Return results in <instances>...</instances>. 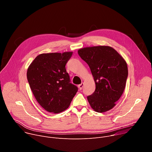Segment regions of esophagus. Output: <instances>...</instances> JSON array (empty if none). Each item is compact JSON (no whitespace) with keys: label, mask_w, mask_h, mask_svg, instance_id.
Instances as JSON below:
<instances>
[{"label":"esophagus","mask_w":152,"mask_h":152,"mask_svg":"<svg viewBox=\"0 0 152 152\" xmlns=\"http://www.w3.org/2000/svg\"><path fill=\"white\" fill-rule=\"evenodd\" d=\"M83 85H84V83H83V82H82V83H81L80 85H78V87H79V90H82V89Z\"/></svg>","instance_id":"esophagus-1"}]
</instances>
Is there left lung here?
I'll return each mask as SVG.
<instances>
[{
	"label": "left lung",
	"instance_id": "1",
	"mask_svg": "<svg viewBox=\"0 0 152 152\" xmlns=\"http://www.w3.org/2000/svg\"><path fill=\"white\" fill-rule=\"evenodd\" d=\"M77 52L89 66L95 82V91L87 97L92 109L100 113L111 110L125 88L128 76L126 61L107 46L86 47Z\"/></svg>",
	"mask_w": 152,
	"mask_h": 152
}]
</instances>
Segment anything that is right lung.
Listing matches in <instances>:
<instances>
[{
	"label": "right lung",
	"instance_id": "right-lung-1",
	"mask_svg": "<svg viewBox=\"0 0 152 152\" xmlns=\"http://www.w3.org/2000/svg\"><path fill=\"white\" fill-rule=\"evenodd\" d=\"M72 52L42 53L28 69L27 78L32 93L42 107L49 113H60L69 107L77 91L70 83L66 64Z\"/></svg>",
	"mask_w": 152,
	"mask_h": 152
}]
</instances>
